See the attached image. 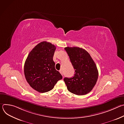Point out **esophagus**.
I'll list each match as a JSON object with an SVG mask.
<instances>
[{
    "label": "esophagus",
    "instance_id": "1",
    "mask_svg": "<svg viewBox=\"0 0 124 124\" xmlns=\"http://www.w3.org/2000/svg\"><path fill=\"white\" fill-rule=\"evenodd\" d=\"M59 72H60V73L63 76V73H62V70H59Z\"/></svg>",
    "mask_w": 124,
    "mask_h": 124
}]
</instances>
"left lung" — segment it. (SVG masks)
Masks as SVG:
<instances>
[{"instance_id":"1","label":"left lung","mask_w":124,"mask_h":124,"mask_svg":"<svg viewBox=\"0 0 124 124\" xmlns=\"http://www.w3.org/2000/svg\"><path fill=\"white\" fill-rule=\"evenodd\" d=\"M75 74L73 78H65L64 81L69 91L77 95L89 93L98 78V70L95 63L86 50L78 47H66Z\"/></svg>"}]
</instances>
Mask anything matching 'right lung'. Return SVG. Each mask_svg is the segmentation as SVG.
<instances>
[{"mask_svg": "<svg viewBox=\"0 0 124 124\" xmlns=\"http://www.w3.org/2000/svg\"><path fill=\"white\" fill-rule=\"evenodd\" d=\"M56 46L44 41L30 52L24 66V73L30 86L40 93L52 90L57 82L62 78L56 70L53 60Z\"/></svg>", "mask_w": 124, "mask_h": 124, "instance_id": "1", "label": "right lung"}]
</instances>
